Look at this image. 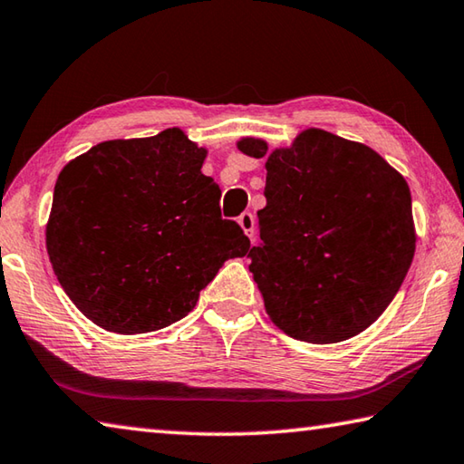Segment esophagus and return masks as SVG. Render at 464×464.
I'll return each instance as SVG.
<instances>
[{
    "label": "esophagus",
    "mask_w": 464,
    "mask_h": 464,
    "mask_svg": "<svg viewBox=\"0 0 464 464\" xmlns=\"http://www.w3.org/2000/svg\"><path fill=\"white\" fill-rule=\"evenodd\" d=\"M237 221H239V225H241V229L246 231L247 237L254 239V231H256V217L251 215V213H243V215H239Z\"/></svg>",
    "instance_id": "esophagus-1"
}]
</instances>
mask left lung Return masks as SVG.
Masks as SVG:
<instances>
[{
    "instance_id": "1",
    "label": "left lung",
    "mask_w": 464,
    "mask_h": 464,
    "mask_svg": "<svg viewBox=\"0 0 464 464\" xmlns=\"http://www.w3.org/2000/svg\"><path fill=\"white\" fill-rule=\"evenodd\" d=\"M237 148L267 156L261 243L247 257L269 318L316 344L365 331L390 306L414 259L403 176L372 148L314 128L272 154L256 138Z\"/></svg>"
}]
</instances>
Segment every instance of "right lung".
I'll return each mask as SVG.
<instances>
[{
	"label": "right lung",
	"mask_w": 464,
	"mask_h": 464,
	"mask_svg": "<svg viewBox=\"0 0 464 464\" xmlns=\"http://www.w3.org/2000/svg\"><path fill=\"white\" fill-rule=\"evenodd\" d=\"M205 148L179 128L111 140L58 174L46 249L74 306L111 333L160 331L187 316L249 239L221 217Z\"/></svg>",
	"instance_id": "obj_1"
}]
</instances>
